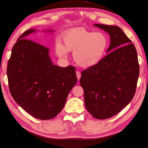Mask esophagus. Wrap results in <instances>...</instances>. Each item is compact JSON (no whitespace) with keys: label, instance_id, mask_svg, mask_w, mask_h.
Masks as SVG:
<instances>
[{"label":"esophagus","instance_id":"34e87169","mask_svg":"<svg viewBox=\"0 0 148 148\" xmlns=\"http://www.w3.org/2000/svg\"><path fill=\"white\" fill-rule=\"evenodd\" d=\"M76 76H77V80L79 81V79H80V77H81V73H80V72L76 71Z\"/></svg>","mask_w":148,"mask_h":148}]
</instances>
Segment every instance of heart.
I'll use <instances>...</instances> for the list:
<instances>
[{"instance_id": "b5f03b06", "label": "heart", "mask_w": 148, "mask_h": 148, "mask_svg": "<svg viewBox=\"0 0 148 148\" xmlns=\"http://www.w3.org/2000/svg\"><path fill=\"white\" fill-rule=\"evenodd\" d=\"M64 45L57 41L55 51L60 58H67L69 51H73L74 61L82 67L96 65L104 57L109 45L104 33L89 31L83 28L69 30L62 36Z\"/></svg>"}]
</instances>
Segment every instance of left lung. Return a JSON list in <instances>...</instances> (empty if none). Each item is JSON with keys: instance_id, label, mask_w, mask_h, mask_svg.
<instances>
[{"instance_id": "8db88e82", "label": "left lung", "mask_w": 148, "mask_h": 148, "mask_svg": "<svg viewBox=\"0 0 148 148\" xmlns=\"http://www.w3.org/2000/svg\"><path fill=\"white\" fill-rule=\"evenodd\" d=\"M109 34L108 53L98 64L81 72L84 104L92 116L116 115L132 100L139 76L137 53L132 40L117 26L95 24Z\"/></svg>"}]
</instances>
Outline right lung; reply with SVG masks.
<instances>
[{
	"mask_svg": "<svg viewBox=\"0 0 148 148\" xmlns=\"http://www.w3.org/2000/svg\"><path fill=\"white\" fill-rule=\"evenodd\" d=\"M35 32L27 30L18 39L8 61L7 75L15 102L34 117L46 120L62 111L77 79L74 67L53 65L49 48L27 39Z\"/></svg>",
	"mask_w": 148,
	"mask_h": 148,
	"instance_id": "add662e5",
	"label": "right lung"
}]
</instances>
